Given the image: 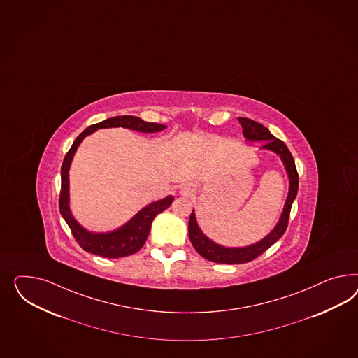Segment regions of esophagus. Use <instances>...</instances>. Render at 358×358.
<instances>
[{"label": "esophagus", "instance_id": "34e87169", "mask_svg": "<svg viewBox=\"0 0 358 358\" xmlns=\"http://www.w3.org/2000/svg\"><path fill=\"white\" fill-rule=\"evenodd\" d=\"M189 194H191L189 188H187V187H182V188H180V194H183V196H188Z\"/></svg>", "mask_w": 358, "mask_h": 358}]
</instances>
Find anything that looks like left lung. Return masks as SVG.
Instances as JSON below:
<instances>
[{
    "label": "left lung",
    "mask_w": 358,
    "mask_h": 358,
    "mask_svg": "<svg viewBox=\"0 0 358 358\" xmlns=\"http://www.w3.org/2000/svg\"><path fill=\"white\" fill-rule=\"evenodd\" d=\"M239 123L243 128V136L248 141H264L262 149L272 150L273 153L278 154L282 164L285 166L287 178H289V194L286 197L285 205L282 215L280 217L275 229L263 238L262 241L256 242L254 245H245V247H224L217 245L213 241H210L206 235L200 230L196 221L194 210H192L189 222H188V235L192 242L194 250L209 262H215L220 264H243L256 259L262 255L271 245L276 243L277 241L284 235L292 204L296 199L298 192V173H296V164L293 159V155L289 152L287 146L281 140L276 138L272 133L266 129L264 125L256 123L247 117H238Z\"/></svg>",
    "instance_id": "left-lung-1"
}]
</instances>
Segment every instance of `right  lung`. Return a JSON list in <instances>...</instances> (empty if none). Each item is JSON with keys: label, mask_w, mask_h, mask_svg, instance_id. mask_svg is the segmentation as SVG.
<instances>
[{"label": "right lung", "mask_w": 358, "mask_h": 358, "mask_svg": "<svg viewBox=\"0 0 358 358\" xmlns=\"http://www.w3.org/2000/svg\"><path fill=\"white\" fill-rule=\"evenodd\" d=\"M113 127H123L128 129H133L137 132L155 133L166 129V125L158 123H148L137 116H115L101 123L92 124L87 127L83 132L74 140L72 148L65 155L62 166V192L59 200V208L64 220L72 230V234L78 245L82 248L94 255L103 256V257H124L137 252L146 242L154 217L166 210L170 205L173 204L174 197L167 196L162 200L154 201L152 204L146 205L136 215L125 224V225L108 233H92L83 229L73 217L71 208H69V169L72 164L73 155L76 153L77 148L80 146L82 140L92 134V132L102 129V128H113Z\"/></svg>", "instance_id": "1"}]
</instances>
